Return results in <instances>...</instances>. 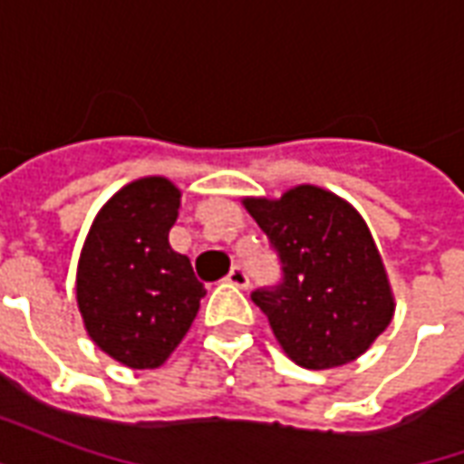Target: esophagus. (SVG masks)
Instances as JSON below:
<instances>
[{"label":"esophagus","instance_id":"esophagus-1","mask_svg":"<svg viewBox=\"0 0 464 464\" xmlns=\"http://www.w3.org/2000/svg\"><path fill=\"white\" fill-rule=\"evenodd\" d=\"M226 281L231 283V285H236V288H248L251 278H248V273H246V268H243V266H233L231 273L226 276Z\"/></svg>","mask_w":464,"mask_h":464}]
</instances>
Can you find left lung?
<instances>
[{"label":"left lung","instance_id":"obj_1","mask_svg":"<svg viewBox=\"0 0 464 464\" xmlns=\"http://www.w3.org/2000/svg\"><path fill=\"white\" fill-rule=\"evenodd\" d=\"M243 203L281 261V283L256 288L251 301L288 358L325 370L362 355L390 325L392 293L360 213L318 186Z\"/></svg>","mask_w":464,"mask_h":464}]
</instances>
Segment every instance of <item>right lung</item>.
Here are the masks:
<instances>
[{
    "label": "right lung",
    "instance_id": "1",
    "mask_svg": "<svg viewBox=\"0 0 464 464\" xmlns=\"http://www.w3.org/2000/svg\"><path fill=\"white\" fill-rule=\"evenodd\" d=\"M181 191L151 176L123 186L92 223L76 301L92 341L133 370L159 368L206 295L191 261L169 246Z\"/></svg>",
    "mask_w": 464,
    "mask_h": 464
}]
</instances>
